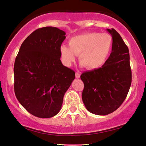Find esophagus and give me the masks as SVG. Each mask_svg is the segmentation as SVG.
Instances as JSON below:
<instances>
[{
    "label": "esophagus",
    "instance_id": "esophagus-1",
    "mask_svg": "<svg viewBox=\"0 0 146 146\" xmlns=\"http://www.w3.org/2000/svg\"><path fill=\"white\" fill-rule=\"evenodd\" d=\"M75 77H76V78H80V73H78V72H76V73H75Z\"/></svg>",
    "mask_w": 146,
    "mask_h": 146
}]
</instances>
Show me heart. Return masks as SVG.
<instances>
[{
	"label": "heart",
	"instance_id": "b5f03b06",
	"mask_svg": "<svg viewBox=\"0 0 146 146\" xmlns=\"http://www.w3.org/2000/svg\"><path fill=\"white\" fill-rule=\"evenodd\" d=\"M113 44V38L106 33H86L72 37L68 40V46H60L62 61L65 66H71L76 55L79 56L81 66L89 70L99 69L109 58Z\"/></svg>",
	"mask_w": 146,
	"mask_h": 146
}]
</instances>
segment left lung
Instances as JSON below:
<instances>
[{
    "instance_id": "8db88e82",
    "label": "left lung",
    "mask_w": 146,
    "mask_h": 146,
    "mask_svg": "<svg viewBox=\"0 0 146 146\" xmlns=\"http://www.w3.org/2000/svg\"><path fill=\"white\" fill-rule=\"evenodd\" d=\"M107 31L113 38L109 58L102 68L86 71L80 78L84 84L82 98L91 113L106 115L116 110L128 95L132 82L128 46L116 30Z\"/></svg>"
}]
</instances>
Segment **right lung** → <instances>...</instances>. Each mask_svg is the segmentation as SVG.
Here are the masks:
<instances>
[{"instance_id":"obj_1","label":"right lung","mask_w":146,"mask_h":146,"mask_svg":"<svg viewBox=\"0 0 146 146\" xmlns=\"http://www.w3.org/2000/svg\"><path fill=\"white\" fill-rule=\"evenodd\" d=\"M66 33L53 27L40 28L21 44L14 63V91L23 107L40 118L60 112L75 72L64 66L60 48Z\"/></svg>"}]
</instances>
